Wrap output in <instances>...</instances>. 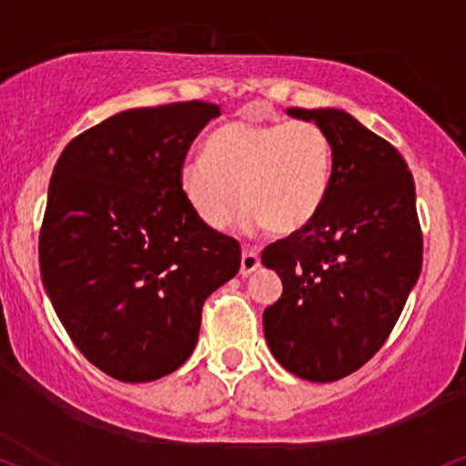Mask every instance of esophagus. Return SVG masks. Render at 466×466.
<instances>
[{
    "instance_id": "1",
    "label": "esophagus",
    "mask_w": 466,
    "mask_h": 466,
    "mask_svg": "<svg viewBox=\"0 0 466 466\" xmlns=\"http://www.w3.org/2000/svg\"><path fill=\"white\" fill-rule=\"evenodd\" d=\"M261 266V259H259V252L252 250V248H244L242 250V266H239V272L244 274V277H248V274L255 272L257 268Z\"/></svg>"
}]
</instances>
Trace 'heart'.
<instances>
[{
    "instance_id": "b5f03b06",
    "label": "heart",
    "mask_w": 466,
    "mask_h": 466,
    "mask_svg": "<svg viewBox=\"0 0 466 466\" xmlns=\"http://www.w3.org/2000/svg\"><path fill=\"white\" fill-rule=\"evenodd\" d=\"M179 183L209 228L227 227L242 198L246 231L289 235L309 227L329 198L332 142L313 120H233L209 136L205 155L181 164Z\"/></svg>"
}]
</instances>
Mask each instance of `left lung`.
<instances>
[{
	"mask_svg": "<svg viewBox=\"0 0 466 466\" xmlns=\"http://www.w3.org/2000/svg\"><path fill=\"white\" fill-rule=\"evenodd\" d=\"M332 142V183L315 220L261 252L283 294L263 311L274 359L298 378L335 382L384 346L423 259L415 181L398 148L348 112L291 107Z\"/></svg>",
	"mask_w": 466,
	"mask_h": 466,
	"instance_id": "obj_1",
	"label": "left lung"
}]
</instances>
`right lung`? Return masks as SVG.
Masks as SVG:
<instances>
[{"label":"right lung","instance_id":"right-lung-1","mask_svg":"<svg viewBox=\"0 0 466 466\" xmlns=\"http://www.w3.org/2000/svg\"><path fill=\"white\" fill-rule=\"evenodd\" d=\"M216 116L205 101L114 114L73 137L51 175L40 277L79 352L120 382L186 363L205 300L239 269V244L200 222L179 183Z\"/></svg>","mask_w":466,"mask_h":466}]
</instances>
